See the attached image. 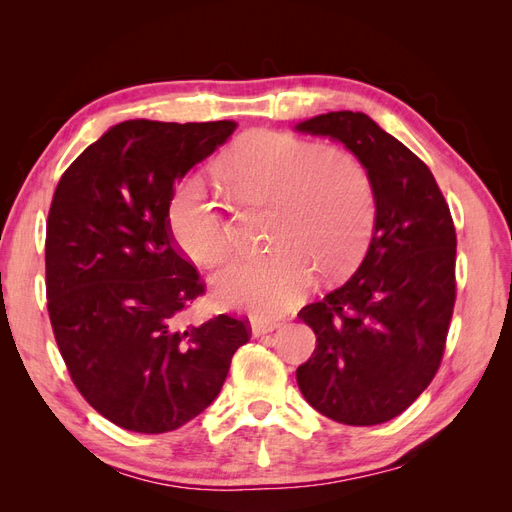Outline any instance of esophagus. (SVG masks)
<instances>
[{
  "label": "esophagus",
  "mask_w": 512,
  "mask_h": 512,
  "mask_svg": "<svg viewBox=\"0 0 512 512\" xmlns=\"http://www.w3.org/2000/svg\"><path fill=\"white\" fill-rule=\"evenodd\" d=\"M277 327H280V322H277V320H252V333H254V337L267 335V333L275 331Z\"/></svg>",
  "instance_id": "esophagus-1"
}]
</instances>
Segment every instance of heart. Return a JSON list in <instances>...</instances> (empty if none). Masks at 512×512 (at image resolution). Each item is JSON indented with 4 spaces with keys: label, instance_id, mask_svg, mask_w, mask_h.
<instances>
[{
    "label": "heart",
    "instance_id": "heart-1",
    "mask_svg": "<svg viewBox=\"0 0 512 512\" xmlns=\"http://www.w3.org/2000/svg\"><path fill=\"white\" fill-rule=\"evenodd\" d=\"M215 173L241 205H269L267 254L232 260L213 277L222 303L256 316H280L314 284V271L337 277L361 258L376 220V190L352 151L316 147L292 134H245ZM168 228L200 267L228 256L232 235L224 209L200 177H185L168 203Z\"/></svg>",
    "mask_w": 512,
    "mask_h": 512
}]
</instances>
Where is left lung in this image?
Returning a JSON list of instances; mask_svg holds the SVG:
<instances>
[{"label":"left lung","mask_w":512,"mask_h":512,"mask_svg":"<svg viewBox=\"0 0 512 512\" xmlns=\"http://www.w3.org/2000/svg\"><path fill=\"white\" fill-rule=\"evenodd\" d=\"M297 130L344 143L376 190L361 267L299 312L316 348L297 382L333 421L380 425L410 408L440 369L457 297L453 215L427 164L365 113L318 115Z\"/></svg>","instance_id":"left-lung-1"}]
</instances>
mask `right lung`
<instances>
[{
    "instance_id": "add662e5",
    "label": "right lung",
    "mask_w": 512,
    "mask_h": 512,
    "mask_svg": "<svg viewBox=\"0 0 512 512\" xmlns=\"http://www.w3.org/2000/svg\"><path fill=\"white\" fill-rule=\"evenodd\" d=\"M235 121H123L61 175L46 220V307L87 404L121 429L173 431L218 397L250 320L185 324L205 282L168 228L175 181Z\"/></svg>"
}]
</instances>
